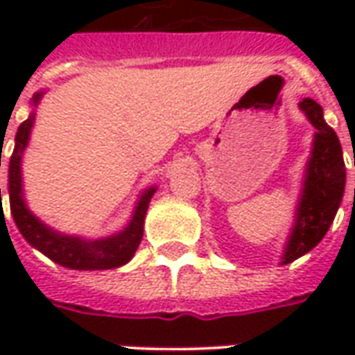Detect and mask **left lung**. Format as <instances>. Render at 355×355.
<instances>
[{"label":"left lung","mask_w":355,"mask_h":355,"mask_svg":"<svg viewBox=\"0 0 355 355\" xmlns=\"http://www.w3.org/2000/svg\"><path fill=\"white\" fill-rule=\"evenodd\" d=\"M298 108L313 125L315 132L312 152L306 163L295 223L283 247L279 264L297 261L320 243L335 220L346 186L343 148L336 132L325 123L323 108L312 98H302L298 102Z\"/></svg>","instance_id":"8db88e82"}]
</instances>
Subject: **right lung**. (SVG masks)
Returning a JSON list of instances; mask_svg holds the SVG:
<instances>
[{
    "mask_svg": "<svg viewBox=\"0 0 355 355\" xmlns=\"http://www.w3.org/2000/svg\"><path fill=\"white\" fill-rule=\"evenodd\" d=\"M45 91H37L32 96V106L37 108ZM35 121V110L30 112L26 121H22L15 137V150L9 159V205L12 220L30 245L43 253L47 259L70 270H112L131 261L132 254L140 245L144 234V216H146L150 200L155 193V186H150L139 196V201L132 209V215L123 230L98 239H87L81 236H70L53 230L51 226L40 220L28 209L22 188V155L30 142L32 127ZM1 157V154H0ZM1 165V163H0ZM1 203V188H0ZM3 209V207H1Z\"/></svg>",
    "mask_w": 355,
    "mask_h": 355,
    "instance_id": "1",
    "label": "right lung"
}]
</instances>
